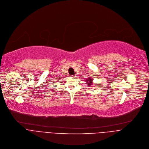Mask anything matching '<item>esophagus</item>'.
Instances as JSON below:
<instances>
[{
    "label": "esophagus",
    "mask_w": 149,
    "mask_h": 149,
    "mask_svg": "<svg viewBox=\"0 0 149 149\" xmlns=\"http://www.w3.org/2000/svg\"><path fill=\"white\" fill-rule=\"evenodd\" d=\"M70 77H75V75H70Z\"/></svg>",
    "instance_id": "obj_1"
}]
</instances>
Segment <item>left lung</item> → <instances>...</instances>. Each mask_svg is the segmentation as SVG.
<instances>
[{"label": "left lung", "mask_w": 149, "mask_h": 149, "mask_svg": "<svg viewBox=\"0 0 149 149\" xmlns=\"http://www.w3.org/2000/svg\"><path fill=\"white\" fill-rule=\"evenodd\" d=\"M92 80L91 79V78H88V79L86 80V84H87L88 86H90L91 85H92Z\"/></svg>", "instance_id": "left-lung-1"}]
</instances>
